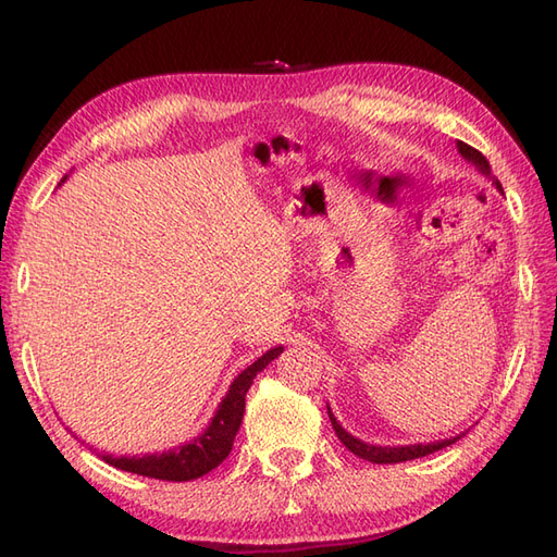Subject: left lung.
Returning a JSON list of instances; mask_svg holds the SVG:
<instances>
[{"label":"left lung","mask_w":557,"mask_h":557,"mask_svg":"<svg viewBox=\"0 0 557 557\" xmlns=\"http://www.w3.org/2000/svg\"><path fill=\"white\" fill-rule=\"evenodd\" d=\"M458 149H460V153L468 161H472L476 168H480V171L484 173V175H491V168H488V163H486V159L482 157V151H476L474 147H470V145H465V141H458ZM496 183V187L500 189V183L498 180H494ZM327 412H330V420H332V430H334V434L339 436V442L351 450L354 456H358V458H363V460H370V462H377V465H392V462H406V460H416V458H422V456H430V454H434V450H442V448H446V446H450V444H456V438H446V442H436V444H416V446H396V448H389V446H372V444H366V442H360V438H356V436H351L348 434L344 426L337 422V418L332 416V410L327 408Z\"/></svg>","instance_id":"obj_1"}]
</instances>
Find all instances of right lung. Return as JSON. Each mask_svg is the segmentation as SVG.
I'll return each instance as SVG.
<instances>
[{"label": "right lung", "instance_id": "1", "mask_svg": "<svg viewBox=\"0 0 557 557\" xmlns=\"http://www.w3.org/2000/svg\"><path fill=\"white\" fill-rule=\"evenodd\" d=\"M280 354H282V346L270 348L268 354H263L256 363H251L235 382H232L230 392L223 398L220 408L215 410L211 424L206 426V432L194 438L191 444L177 446L173 450H163V454H153V456H141V458L107 456L103 460L113 465V468L135 472L141 476H151V480H163V482L199 480V476L218 468V465L230 456L232 444H235V436L239 432V424L244 418V400H247V392L251 389L256 374L261 372L270 360H275Z\"/></svg>", "mask_w": 557, "mask_h": 557}]
</instances>
